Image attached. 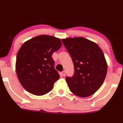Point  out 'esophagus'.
<instances>
[{
  "label": "esophagus",
  "mask_w": 123,
  "mask_h": 123,
  "mask_svg": "<svg viewBox=\"0 0 123 123\" xmlns=\"http://www.w3.org/2000/svg\"><path fill=\"white\" fill-rule=\"evenodd\" d=\"M62 75H63V77H65L66 76V71H63L62 72Z\"/></svg>",
  "instance_id": "1"
}]
</instances>
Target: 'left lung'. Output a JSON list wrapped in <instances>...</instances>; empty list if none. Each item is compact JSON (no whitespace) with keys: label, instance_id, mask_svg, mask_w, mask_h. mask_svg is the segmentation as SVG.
I'll return each instance as SVG.
<instances>
[{"label":"left lung","instance_id":"left-lung-1","mask_svg":"<svg viewBox=\"0 0 123 123\" xmlns=\"http://www.w3.org/2000/svg\"><path fill=\"white\" fill-rule=\"evenodd\" d=\"M62 42L71 56L74 72L66 81L71 92L80 97L95 93L103 85L107 63L97 44L84 37L67 38Z\"/></svg>","mask_w":123,"mask_h":123}]
</instances>
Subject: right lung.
Masks as SVG:
<instances>
[{
    "mask_svg": "<svg viewBox=\"0 0 123 123\" xmlns=\"http://www.w3.org/2000/svg\"><path fill=\"white\" fill-rule=\"evenodd\" d=\"M62 46L60 39L41 35L23 43L18 50L16 71L20 84L30 93L42 96L53 88L60 75L52 55Z\"/></svg>",
    "mask_w": 123,
    "mask_h": 123,
    "instance_id": "1",
    "label": "right lung"
}]
</instances>
